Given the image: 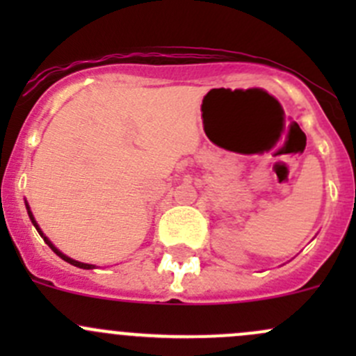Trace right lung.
I'll return each instance as SVG.
<instances>
[{
    "label": "right lung",
    "instance_id": "right-lung-1",
    "mask_svg": "<svg viewBox=\"0 0 356 356\" xmlns=\"http://www.w3.org/2000/svg\"><path fill=\"white\" fill-rule=\"evenodd\" d=\"M25 208H27L29 218H31V222H32V225H34V227H35V231L39 232V236H41V238L44 239V241H46V245H48L49 248H51V250L55 251V253L58 254V257L62 258V260L68 261V264H70V265H74V267H79V268H86V270H91V268H96V265H91V264H82V261H77V260H74V258L67 257L65 253H62V251H60L58 248H56L55 245H53L51 241H49L48 238H46V236H44V232L41 231V227H39V224H38V222H35V218H34V215H32V211H31V207H29V203H27V201H25Z\"/></svg>",
    "mask_w": 356,
    "mask_h": 356
}]
</instances>
